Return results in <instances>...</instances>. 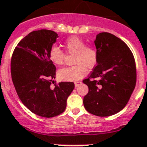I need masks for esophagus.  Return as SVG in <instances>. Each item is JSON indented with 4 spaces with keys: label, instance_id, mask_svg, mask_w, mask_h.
I'll list each match as a JSON object with an SVG mask.
<instances>
[{
    "label": "esophagus",
    "instance_id": "esophagus-1",
    "mask_svg": "<svg viewBox=\"0 0 147 147\" xmlns=\"http://www.w3.org/2000/svg\"><path fill=\"white\" fill-rule=\"evenodd\" d=\"M74 84H75V87H76V88H77V87H79L80 85H81V84H82V82H81V81L75 82Z\"/></svg>",
    "mask_w": 147,
    "mask_h": 147
}]
</instances>
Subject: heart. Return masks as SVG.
Masks as SVG:
<instances>
[{"label":"heart","instance_id":"heart-1","mask_svg":"<svg viewBox=\"0 0 147 147\" xmlns=\"http://www.w3.org/2000/svg\"><path fill=\"white\" fill-rule=\"evenodd\" d=\"M67 53L75 54L76 65L62 68L58 71V76L63 81H77L86 75L88 67H92L96 62V51L91 46H86L82 38L74 36L67 39L65 43ZM49 57L53 63L60 65L64 62L65 53L57 45H52L49 50Z\"/></svg>","mask_w":147,"mask_h":147}]
</instances>
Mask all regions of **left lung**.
Segmentation results:
<instances>
[{
	"label": "left lung",
	"mask_w": 147,
	"mask_h": 147,
	"mask_svg": "<svg viewBox=\"0 0 147 147\" xmlns=\"http://www.w3.org/2000/svg\"><path fill=\"white\" fill-rule=\"evenodd\" d=\"M96 66L83 82L88 87L83 104L88 112L110 116L120 112L129 101L136 83V67L130 49L107 32L96 35Z\"/></svg>",
	"instance_id": "1"
}]
</instances>
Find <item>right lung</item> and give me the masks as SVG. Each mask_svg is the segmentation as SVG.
Returning a JSON list of instances; mask_svg holds the SVG:
<instances>
[{"label": "right lung", "mask_w": 147, "mask_h": 147, "mask_svg": "<svg viewBox=\"0 0 147 147\" xmlns=\"http://www.w3.org/2000/svg\"><path fill=\"white\" fill-rule=\"evenodd\" d=\"M58 37L51 30L34 31L20 40L11 57V79L18 96L30 111L41 117H54L64 112L74 88V83L69 82L50 88L56 67L49 50Z\"/></svg>", "instance_id": "obj_1"}]
</instances>
